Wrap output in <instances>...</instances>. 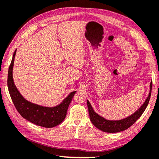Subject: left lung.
<instances>
[{
	"instance_id": "obj_1",
	"label": "left lung",
	"mask_w": 159,
	"mask_h": 159,
	"mask_svg": "<svg viewBox=\"0 0 159 159\" xmlns=\"http://www.w3.org/2000/svg\"><path fill=\"white\" fill-rule=\"evenodd\" d=\"M150 93L146 99L144 103L143 104L139 110L135 111L134 113L130 115L129 116L125 118V119L118 120H110L104 119L103 117L99 116L98 114H96L93 110L91 104L89 101H87L88 103V107L89 111V115L90 118V120L96 127H97L98 129L101 130L102 132H108V133H116L122 132L128 129L130 126H132L136 120H137L140 116H141L143 113L144 112L146 107L150 101L151 92H152V82L150 83Z\"/></svg>"
}]
</instances>
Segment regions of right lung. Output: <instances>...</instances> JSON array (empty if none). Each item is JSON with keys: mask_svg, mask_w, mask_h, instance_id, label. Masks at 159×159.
Returning a JSON list of instances; mask_svg holds the SVG:
<instances>
[{"mask_svg": "<svg viewBox=\"0 0 159 159\" xmlns=\"http://www.w3.org/2000/svg\"><path fill=\"white\" fill-rule=\"evenodd\" d=\"M16 53V50H15L13 54L7 76L9 92L15 107L24 119L39 126L50 128L59 125L63 122L66 116L68 107L76 92H71L61 104L52 107H43L27 101L18 92L13 80L12 70Z\"/></svg>", "mask_w": 159, "mask_h": 159, "instance_id": "right-lung-1", "label": "right lung"}]
</instances>
